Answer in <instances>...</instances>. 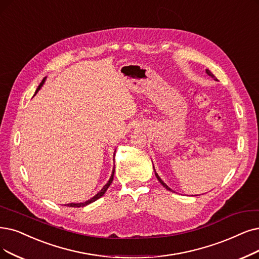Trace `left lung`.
I'll list each match as a JSON object with an SVG mask.
<instances>
[{
    "label": "left lung",
    "instance_id": "8db88e82",
    "mask_svg": "<svg viewBox=\"0 0 259 259\" xmlns=\"http://www.w3.org/2000/svg\"><path fill=\"white\" fill-rule=\"evenodd\" d=\"M206 73H207V74H208V75H209V76H211V77H213V79H215V80H217V78H215V77H214V75H213V74H212V73H211V72H210V71H209V70H208V69H206ZM153 168H154V165H153ZM154 170H155V169H154ZM155 175H156V178H157V180H158V181H159V183H160V184H161V185H162V186H163V187H164V188H165V189H167V190H169V191H173V190H172V189H170V188H169V187H168V186H167V185H165V184H164V183H163V182H162V180H161V179H160V178H159V177H158V174H157V173H156V171H155Z\"/></svg>",
    "mask_w": 259,
    "mask_h": 259
}]
</instances>
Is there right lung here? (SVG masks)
I'll return each mask as SVG.
<instances>
[{
	"label": "right lung",
	"mask_w": 259,
	"mask_h": 259,
	"mask_svg": "<svg viewBox=\"0 0 259 259\" xmlns=\"http://www.w3.org/2000/svg\"><path fill=\"white\" fill-rule=\"evenodd\" d=\"M46 79H47V77H45L44 79H42V81L40 82V85L38 86V88H37V90H36V94L37 92L40 90V88L44 86V84H45V81H46ZM115 153H116V151H115ZM115 155V154H113ZM113 173H115V168H113V170H112V173H111V177H110V179H109V181L107 182V184L104 186V187H103L95 196L94 198H91L90 200H88V201H86V202H84V203H70V204H67L69 207H84V206H86V205H88V204H90V203H92V202H95V201H97L98 199H100L101 196H103L104 195V193L106 192V190L108 189V187L110 186V184L112 183V180H113Z\"/></svg>",
	"instance_id": "right-lung-1"
}]
</instances>
